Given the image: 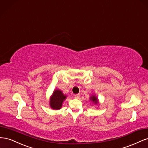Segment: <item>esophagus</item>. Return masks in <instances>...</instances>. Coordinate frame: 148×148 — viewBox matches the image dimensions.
Here are the masks:
<instances>
[{"label":"esophagus","instance_id":"esophagus-1","mask_svg":"<svg viewBox=\"0 0 148 148\" xmlns=\"http://www.w3.org/2000/svg\"><path fill=\"white\" fill-rule=\"evenodd\" d=\"M79 97H80L79 94H75V95H74V98L76 99H79Z\"/></svg>","mask_w":148,"mask_h":148}]
</instances>
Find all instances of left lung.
I'll return each instance as SVG.
<instances>
[{
	"label": "left lung",
	"instance_id": "left-lung-1",
	"mask_svg": "<svg viewBox=\"0 0 148 148\" xmlns=\"http://www.w3.org/2000/svg\"><path fill=\"white\" fill-rule=\"evenodd\" d=\"M90 100H91V101H92V102L93 103H95V104H97L98 103V98L95 95H92L90 97Z\"/></svg>",
	"mask_w": 148,
	"mask_h": 148
}]
</instances>
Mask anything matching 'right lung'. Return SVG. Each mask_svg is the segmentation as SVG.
Returning <instances> with one entry per match:
<instances>
[{"mask_svg": "<svg viewBox=\"0 0 148 148\" xmlns=\"http://www.w3.org/2000/svg\"><path fill=\"white\" fill-rule=\"evenodd\" d=\"M66 97V95H64L61 90L58 89L54 90L53 95L50 97L49 105L51 108L54 110L61 109L62 103Z\"/></svg>", "mask_w": 148, "mask_h": 148, "instance_id": "right-lung-1", "label": "right lung"}]
</instances>
